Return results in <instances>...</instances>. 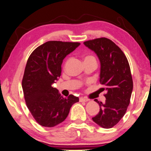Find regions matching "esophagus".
<instances>
[{
	"label": "esophagus",
	"mask_w": 151,
	"mask_h": 151,
	"mask_svg": "<svg viewBox=\"0 0 151 151\" xmlns=\"http://www.w3.org/2000/svg\"><path fill=\"white\" fill-rule=\"evenodd\" d=\"M79 101L80 102H87V101H89V99H86V98L81 97V98H79Z\"/></svg>",
	"instance_id": "34e87169"
}]
</instances>
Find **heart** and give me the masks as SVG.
<instances>
[{"instance_id":"1","label":"heart","mask_w":151,"mask_h":151,"mask_svg":"<svg viewBox=\"0 0 151 151\" xmlns=\"http://www.w3.org/2000/svg\"><path fill=\"white\" fill-rule=\"evenodd\" d=\"M94 61L95 63H96V58H95L94 56H93V55H88L84 57V61Z\"/></svg>"}]
</instances>
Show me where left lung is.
Listing matches in <instances>:
<instances>
[{"instance_id": "1", "label": "left lung", "mask_w": 151, "mask_h": 151, "mask_svg": "<svg viewBox=\"0 0 151 151\" xmlns=\"http://www.w3.org/2000/svg\"><path fill=\"white\" fill-rule=\"evenodd\" d=\"M96 52L101 61L100 83L106 90L105 103H99L100 111L92 120L105 129L112 128L126 113L133 90V79L129 61L116 44L106 37L83 42Z\"/></svg>"}]
</instances>
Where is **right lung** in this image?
I'll use <instances>...</instances> for the list:
<instances>
[{
  "mask_svg": "<svg viewBox=\"0 0 151 151\" xmlns=\"http://www.w3.org/2000/svg\"><path fill=\"white\" fill-rule=\"evenodd\" d=\"M79 42L48 41L30 55L25 67L22 87L27 106L38 124L53 127L68 115L78 98H63L52 84L61 76V63Z\"/></svg>",
  "mask_w": 151,
  "mask_h": 151,
  "instance_id": "right-lung-1",
  "label": "right lung"
}]
</instances>
